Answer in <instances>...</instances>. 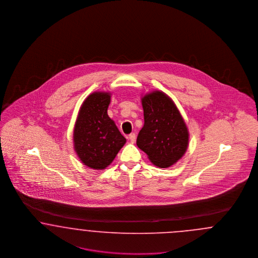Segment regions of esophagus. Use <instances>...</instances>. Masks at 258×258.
Wrapping results in <instances>:
<instances>
[{
	"label": "esophagus",
	"instance_id": "obj_1",
	"mask_svg": "<svg viewBox=\"0 0 258 258\" xmlns=\"http://www.w3.org/2000/svg\"><path fill=\"white\" fill-rule=\"evenodd\" d=\"M128 139H129V141H130L132 144H134L135 142H136V134H135V133H131V134L129 135Z\"/></svg>",
	"mask_w": 258,
	"mask_h": 258
}]
</instances>
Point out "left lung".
<instances>
[{
  "label": "left lung",
  "mask_w": 258,
  "mask_h": 258,
  "mask_svg": "<svg viewBox=\"0 0 258 258\" xmlns=\"http://www.w3.org/2000/svg\"><path fill=\"white\" fill-rule=\"evenodd\" d=\"M145 124L137 138V146L152 164L168 168L185 154L189 132L174 102L163 91L155 90L142 98Z\"/></svg>",
  "instance_id": "8db88e82"
}]
</instances>
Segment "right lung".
<instances>
[{"mask_svg": "<svg viewBox=\"0 0 258 258\" xmlns=\"http://www.w3.org/2000/svg\"><path fill=\"white\" fill-rule=\"evenodd\" d=\"M110 92L95 91L82 104L74 127V149L84 165L107 168L125 145L126 139L108 115Z\"/></svg>", "mask_w": 258, "mask_h": 258, "instance_id": "obj_1", "label": "right lung"}]
</instances>
